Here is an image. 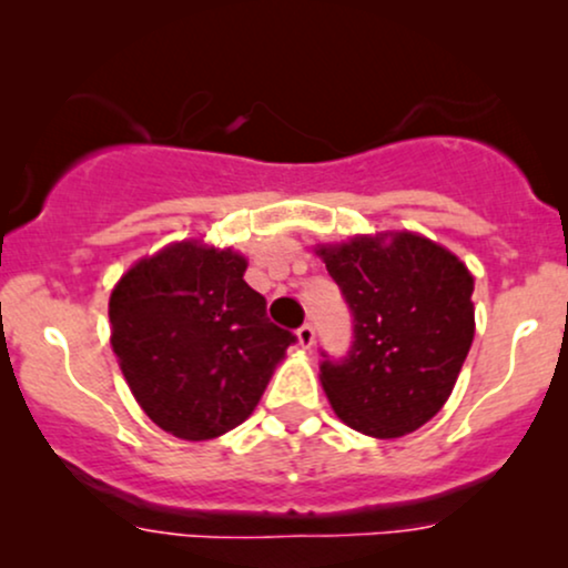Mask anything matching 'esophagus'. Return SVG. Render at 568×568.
<instances>
[{"instance_id": "esophagus-1", "label": "esophagus", "mask_w": 568, "mask_h": 568, "mask_svg": "<svg viewBox=\"0 0 568 568\" xmlns=\"http://www.w3.org/2000/svg\"><path fill=\"white\" fill-rule=\"evenodd\" d=\"M296 338L304 349H312V344H315V328H312L310 323H304L302 328L296 331Z\"/></svg>"}]
</instances>
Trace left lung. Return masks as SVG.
<instances>
[{"instance_id": "left-lung-1", "label": "left lung", "mask_w": 568, "mask_h": 568, "mask_svg": "<svg viewBox=\"0 0 568 568\" xmlns=\"http://www.w3.org/2000/svg\"><path fill=\"white\" fill-rule=\"evenodd\" d=\"M352 312L347 355L323 352L321 382L344 425L400 438L452 395L475 334L467 266L410 232L321 247Z\"/></svg>"}]
</instances>
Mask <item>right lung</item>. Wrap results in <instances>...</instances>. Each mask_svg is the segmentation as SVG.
<instances>
[{"label":"right lung","instance_id":"add662e5","mask_svg":"<svg viewBox=\"0 0 568 568\" xmlns=\"http://www.w3.org/2000/svg\"><path fill=\"white\" fill-rule=\"evenodd\" d=\"M245 258L179 243L128 270L109 298L112 347L154 425L207 440L243 425L296 342L266 317Z\"/></svg>","mask_w":568,"mask_h":568}]
</instances>
